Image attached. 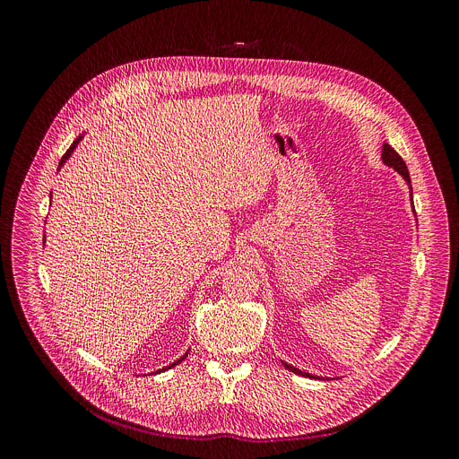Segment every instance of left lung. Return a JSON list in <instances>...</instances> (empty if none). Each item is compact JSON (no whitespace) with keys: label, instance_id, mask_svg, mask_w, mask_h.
<instances>
[{"label":"left lung","instance_id":"1","mask_svg":"<svg viewBox=\"0 0 459 459\" xmlns=\"http://www.w3.org/2000/svg\"><path fill=\"white\" fill-rule=\"evenodd\" d=\"M381 160H383V163L385 165H388V167H392L394 170H398L402 176H403V179L409 183V188H411V192H412V186H411V176H409V169H407V165H405V161H403V158L392 149L388 143H383V151H381ZM290 372H294V374H299V376H305V377H314L312 374H308V372H303V370H299V368H296V367H292V365H287V363H283Z\"/></svg>","mask_w":459,"mask_h":459}]
</instances>
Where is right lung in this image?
Returning <instances> with one entry per match:
<instances>
[{
	"instance_id": "add662e5",
	"label": "right lung",
	"mask_w": 459,
	"mask_h": 459,
	"mask_svg": "<svg viewBox=\"0 0 459 459\" xmlns=\"http://www.w3.org/2000/svg\"><path fill=\"white\" fill-rule=\"evenodd\" d=\"M82 138H83V136H80V138H78V140H76V142H74V143H73V145H71V147H69V151H67V152H65V156H63V158H61V161H59V167H61V165H63V163H65V161H67V160H69V158H71V154H73V152H74V149H76V145H78V143H80V140H82ZM186 354H188V352H186ZM186 354H185V356H183V358H179V359H178V361H174V363H172V365H169V367H165V368H161V370H167V368H170V367H176V365H178V363H181V361H183V359H185V358H186ZM158 372H160V370H158Z\"/></svg>"
}]
</instances>
